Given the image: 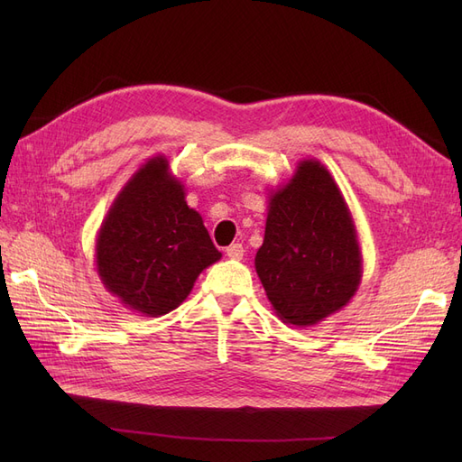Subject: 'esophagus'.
<instances>
[{
  "label": "esophagus",
  "instance_id": "esophagus-1",
  "mask_svg": "<svg viewBox=\"0 0 462 462\" xmlns=\"http://www.w3.org/2000/svg\"><path fill=\"white\" fill-rule=\"evenodd\" d=\"M226 253H227V256H229L231 260H241L243 254H245V248H243L241 243H235V245L227 246Z\"/></svg>",
  "mask_w": 462,
  "mask_h": 462
}]
</instances>
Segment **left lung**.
I'll return each instance as SVG.
<instances>
[{
  "mask_svg": "<svg viewBox=\"0 0 462 462\" xmlns=\"http://www.w3.org/2000/svg\"><path fill=\"white\" fill-rule=\"evenodd\" d=\"M254 268L287 326H314L355 297L362 279L358 235L351 209L321 162H299L287 183L270 192Z\"/></svg>",
  "mask_w": 462,
  "mask_h": 462,
  "instance_id": "8db88e82",
  "label": "left lung"
}]
</instances>
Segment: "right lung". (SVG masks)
<instances>
[{
    "instance_id": "right-lung-1",
    "label": "right lung",
    "mask_w": 462,
    "mask_h": 462,
    "mask_svg": "<svg viewBox=\"0 0 462 462\" xmlns=\"http://www.w3.org/2000/svg\"><path fill=\"white\" fill-rule=\"evenodd\" d=\"M221 253L165 156L146 160L109 206L96 239V270L125 309L158 318L175 310Z\"/></svg>"
}]
</instances>
